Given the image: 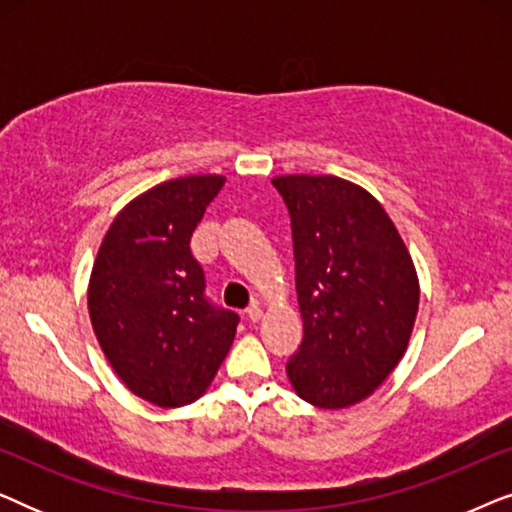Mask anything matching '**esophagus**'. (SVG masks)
<instances>
[{"mask_svg":"<svg viewBox=\"0 0 512 512\" xmlns=\"http://www.w3.org/2000/svg\"><path fill=\"white\" fill-rule=\"evenodd\" d=\"M247 317H249V321H261V317H263L261 305H258V303H251V305L247 307Z\"/></svg>","mask_w":512,"mask_h":512,"instance_id":"34e87169","label":"esophagus"}]
</instances>
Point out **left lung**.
I'll return each mask as SVG.
<instances>
[{"label": "left lung", "mask_w": 512, "mask_h": 512, "mask_svg": "<svg viewBox=\"0 0 512 512\" xmlns=\"http://www.w3.org/2000/svg\"><path fill=\"white\" fill-rule=\"evenodd\" d=\"M291 216L303 342L286 373L303 401L340 410L380 387L408 347L415 265L366 188L328 174L272 179Z\"/></svg>", "instance_id": "obj_1"}]
</instances>
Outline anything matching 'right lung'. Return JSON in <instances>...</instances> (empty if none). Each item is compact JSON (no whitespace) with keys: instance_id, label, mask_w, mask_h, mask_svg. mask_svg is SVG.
I'll list each match as a JSON object with an SVG mask.
<instances>
[{"instance_id":"add662e5","label":"right lung","mask_w":512,"mask_h":512,"mask_svg":"<svg viewBox=\"0 0 512 512\" xmlns=\"http://www.w3.org/2000/svg\"><path fill=\"white\" fill-rule=\"evenodd\" d=\"M226 184L193 174L153 186L125 205L97 251L88 286L95 335L125 387L179 408L214 380L233 345L237 312L209 303L193 230Z\"/></svg>"}]
</instances>
